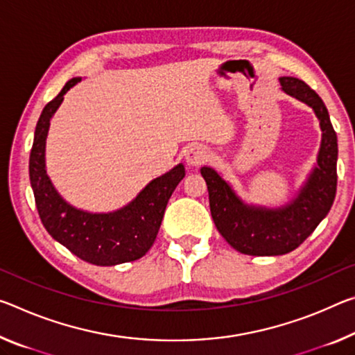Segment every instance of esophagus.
Returning <instances> with one entry per match:
<instances>
[{"instance_id": "esophagus-1", "label": "esophagus", "mask_w": 355, "mask_h": 355, "mask_svg": "<svg viewBox=\"0 0 355 355\" xmlns=\"http://www.w3.org/2000/svg\"><path fill=\"white\" fill-rule=\"evenodd\" d=\"M208 157H210V151H208L204 145L194 144V145H191L187 151V162L193 167L204 164Z\"/></svg>"}]
</instances>
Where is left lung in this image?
Wrapping results in <instances>:
<instances>
[{"label": "left lung", "instance_id": "8db88e82", "mask_svg": "<svg viewBox=\"0 0 355 355\" xmlns=\"http://www.w3.org/2000/svg\"><path fill=\"white\" fill-rule=\"evenodd\" d=\"M279 83L286 94L311 107L322 131L316 166L294 199L277 208L246 204L215 168H200L216 229L234 250L250 256H281L294 251L327 216L336 193L338 140L327 107L299 78L279 77Z\"/></svg>", "mask_w": 355, "mask_h": 355}]
</instances>
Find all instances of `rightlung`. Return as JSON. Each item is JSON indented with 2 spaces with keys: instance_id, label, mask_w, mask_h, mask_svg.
<instances>
[{
  "instance_id": "1",
  "label": "right lung",
  "mask_w": 355,
  "mask_h": 355,
  "mask_svg": "<svg viewBox=\"0 0 355 355\" xmlns=\"http://www.w3.org/2000/svg\"><path fill=\"white\" fill-rule=\"evenodd\" d=\"M71 78L58 96L44 107L39 116L30 155V182L44 227L52 237L82 261L101 267L137 261L155 243L166 205L184 177L177 164L145 187L128 205L109 213H92L71 205L55 189L46 168V140L50 120L64 94L80 82Z\"/></svg>"
}]
</instances>
